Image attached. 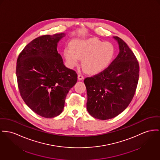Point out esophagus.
<instances>
[{
	"label": "esophagus",
	"instance_id": "1",
	"mask_svg": "<svg viewBox=\"0 0 160 160\" xmlns=\"http://www.w3.org/2000/svg\"><path fill=\"white\" fill-rule=\"evenodd\" d=\"M78 80H79V81H81V80L84 79V78L83 75L79 74V75H78Z\"/></svg>",
	"mask_w": 160,
	"mask_h": 160
}]
</instances>
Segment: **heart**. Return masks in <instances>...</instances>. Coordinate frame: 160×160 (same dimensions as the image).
I'll use <instances>...</instances> for the list:
<instances>
[{"mask_svg": "<svg viewBox=\"0 0 160 160\" xmlns=\"http://www.w3.org/2000/svg\"><path fill=\"white\" fill-rule=\"evenodd\" d=\"M115 54V47L110 42H103L97 38L86 39H76L64 50L66 62L70 68L76 66L79 58L87 72L96 74L107 68Z\"/></svg>", "mask_w": 160, "mask_h": 160, "instance_id": "b5f03b06", "label": "heart"}]
</instances>
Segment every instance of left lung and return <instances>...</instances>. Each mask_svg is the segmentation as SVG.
<instances>
[{"label":"left lung","mask_w":160,"mask_h":160,"mask_svg":"<svg viewBox=\"0 0 160 160\" xmlns=\"http://www.w3.org/2000/svg\"><path fill=\"white\" fill-rule=\"evenodd\" d=\"M119 52L102 72L86 78L87 109L95 118L106 120L122 112L132 101L138 85L139 67L127 43L113 36Z\"/></svg>","instance_id":"obj_1"}]
</instances>
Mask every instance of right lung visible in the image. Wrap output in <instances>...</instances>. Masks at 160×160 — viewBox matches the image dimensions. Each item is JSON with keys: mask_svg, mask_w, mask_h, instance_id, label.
I'll return each mask as SVG.
<instances>
[{"mask_svg": "<svg viewBox=\"0 0 160 160\" xmlns=\"http://www.w3.org/2000/svg\"><path fill=\"white\" fill-rule=\"evenodd\" d=\"M64 32L38 37L29 43L17 60L18 87L25 104L34 112L50 118L60 115L65 98L77 82L74 70L64 65L57 51Z\"/></svg>", "mask_w": 160, "mask_h": 160, "instance_id": "1", "label": "right lung"}]
</instances>
